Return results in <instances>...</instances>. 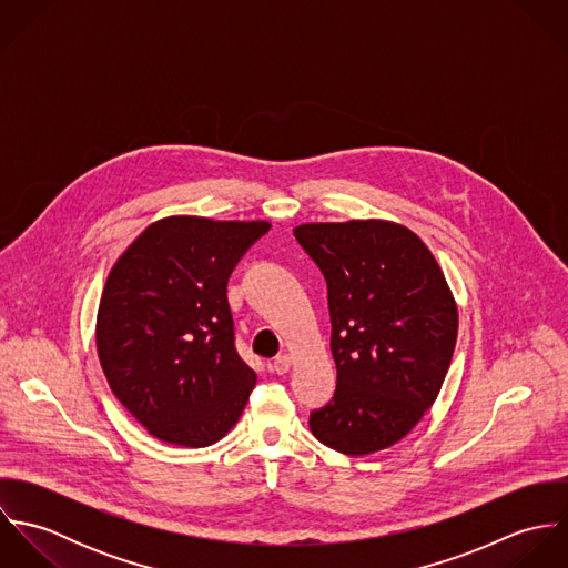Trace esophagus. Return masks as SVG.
Wrapping results in <instances>:
<instances>
[{
  "label": "esophagus",
  "mask_w": 568,
  "mask_h": 568,
  "mask_svg": "<svg viewBox=\"0 0 568 568\" xmlns=\"http://www.w3.org/2000/svg\"><path fill=\"white\" fill-rule=\"evenodd\" d=\"M291 365H293V358L288 354H280V356L273 358V372L275 374H286L291 369Z\"/></svg>",
  "instance_id": "34e87169"
}]
</instances>
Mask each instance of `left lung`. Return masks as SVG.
Masks as SVG:
<instances>
[{"label":"left lung","mask_w":568,"mask_h":568,"mask_svg":"<svg viewBox=\"0 0 568 568\" xmlns=\"http://www.w3.org/2000/svg\"><path fill=\"white\" fill-rule=\"evenodd\" d=\"M293 234L324 273L336 363V392L311 413V430L343 455L385 450L442 389L455 297L428 246L398 223H306Z\"/></svg>","instance_id":"obj_1"}]
</instances>
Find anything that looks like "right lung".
<instances>
[{
	"label": "right lung",
	"instance_id": "add662e5",
	"mask_svg": "<svg viewBox=\"0 0 568 568\" xmlns=\"http://www.w3.org/2000/svg\"><path fill=\"white\" fill-rule=\"evenodd\" d=\"M266 221L168 216L113 264L95 320L111 392L158 439L203 448L239 422L255 372L234 345L227 282Z\"/></svg>",
	"mask_w": 568,
	"mask_h": 568
}]
</instances>
